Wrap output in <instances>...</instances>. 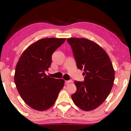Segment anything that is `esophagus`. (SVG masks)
Wrapping results in <instances>:
<instances>
[{"mask_svg": "<svg viewBox=\"0 0 131 131\" xmlns=\"http://www.w3.org/2000/svg\"><path fill=\"white\" fill-rule=\"evenodd\" d=\"M72 80H69V81H65V84H66V85H68V84H69V83H72Z\"/></svg>", "mask_w": 131, "mask_h": 131, "instance_id": "esophagus-1", "label": "esophagus"}]
</instances>
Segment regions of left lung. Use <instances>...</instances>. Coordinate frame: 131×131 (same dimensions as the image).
<instances>
[{"label": "left lung", "instance_id": "left-lung-1", "mask_svg": "<svg viewBox=\"0 0 131 131\" xmlns=\"http://www.w3.org/2000/svg\"><path fill=\"white\" fill-rule=\"evenodd\" d=\"M72 48L77 66L83 69L84 81H75L77 90L72 99L77 107L91 111L107 98L114 81V70L109 57L100 46L85 38L67 39Z\"/></svg>", "mask_w": 131, "mask_h": 131}]
</instances>
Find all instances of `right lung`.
Here are the masks:
<instances>
[{
  "instance_id": "1",
  "label": "right lung",
  "mask_w": 131,
  "mask_h": 131,
  "mask_svg": "<svg viewBox=\"0 0 131 131\" xmlns=\"http://www.w3.org/2000/svg\"><path fill=\"white\" fill-rule=\"evenodd\" d=\"M66 38H44L29 46L19 58L15 68L14 82L23 101L38 111L54 105L65 80L45 73L51 64L52 53Z\"/></svg>"
}]
</instances>
